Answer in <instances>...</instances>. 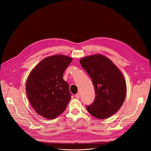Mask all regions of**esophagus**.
Listing matches in <instances>:
<instances>
[{"label": "esophagus", "instance_id": "34e87169", "mask_svg": "<svg viewBox=\"0 0 151 151\" xmlns=\"http://www.w3.org/2000/svg\"><path fill=\"white\" fill-rule=\"evenodd\" d=\"M75 97H76L77 99H79V98H80V94H79V93H77V94L75 95Z\"/></svg>", "mask_w": 151, "mask_h": 151}]
</instances>
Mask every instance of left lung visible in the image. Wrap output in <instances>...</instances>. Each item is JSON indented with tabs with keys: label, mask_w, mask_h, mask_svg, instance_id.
<instances>
[{
	"label": "left lung",
	"mask_w": 151,
	"mask_h": 151,
	"mask_svg": "<svg viewBox=\"0 0 151 151\" xmlns=\"http://www.w3.org/2000/svg\"><path fill=\"white\" fill-rule=\"evenodd\" d=\"M80 63L90 76L96 94L93 103L86 106L88 112L99 119L111 117L120 108L126 97L124 76L110 60L101 54L81 58Z\"/></svg>",
	"instance_id": "obj_1"
}]
</instances>
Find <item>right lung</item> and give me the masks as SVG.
<instances>
[{
    "mask_svg": "<svg viewBox=\"0 0 151 151\" xmlns=\"http://www.w3.org/2000/svg\"><path fill=\"white\" fill-rule=\"evenodd\" d=\"M72 58L63 55L48 57L31 72L26 84L27 96L40 116L53 119L62 114L71 99L63 77Z\"/></svg>",
    "mask_w": 151,
    "mask_h": 151,
    "instance_id": "obj_1",
    "label": "right lung"
}]
</instances>
